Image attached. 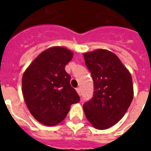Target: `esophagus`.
I'll return each mask as SVG.
<instances>
[{"label":"esophagus","instance_id":"esophagus-1","mask_svg":"<svg viewBox=\"0 0 151 151\" xmlns=\"http://www.w3.org/2000/svg\"><path fill=\"white\" fill-rule=\"evenodd\" d=\"M76 91H77V92H78V94L79 95H81V88H80V87H78V88H76Z\"/></svg>","mask_w":151,"mask_h":151}]
</instances>
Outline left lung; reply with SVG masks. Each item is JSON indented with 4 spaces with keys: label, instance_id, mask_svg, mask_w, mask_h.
<instances>
[{
    "label": "left lung",
    "instance_id": "obj_1",
    "mask_svg": "<svg viewBox=\"0 0 151 151\" xmlns=\"http://www.w3.org/2000/svg\"><path fill=\"white\" fill-rule=\"evenodd\" d=\"M94 81V96L83 104L86 117L94 128L107 129L120 121L133 98L132 76L119 57L99 48L83 54Z\"/></svg>",
    "mask_w": 151,
    "mask_h": 151
}]
</instances>
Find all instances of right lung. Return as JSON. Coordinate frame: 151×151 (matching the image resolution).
<instances>
[{
  "label": "right lung",
  "instance_id": "add662e5",
  "mask_svg": "<svg viewBox=\"0 0 151 151\" xmlns=\"http://www.w3.org/2000/svg\"><path fill=\"white\" fill-rule=\"evenodd\" d=\"M73 56L72 51L65 47H51L40 53L23 73L25 103L35 119L44 125L60 123L70 106L80 101L65 69Z\"/></svg>",
  "mask_w": 151,
  "mask_h": 151
}]
</instances>
